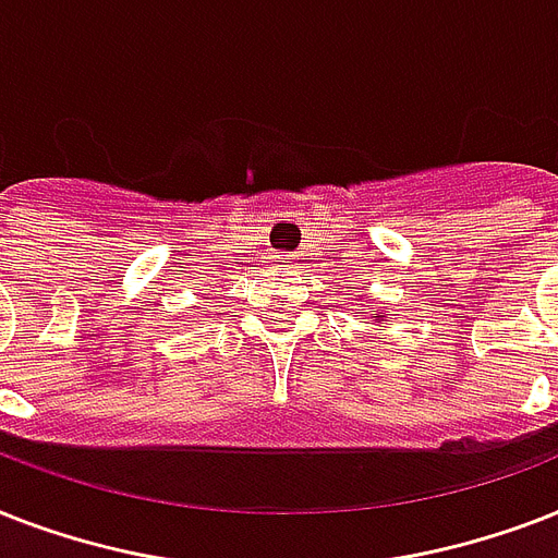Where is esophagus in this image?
Listing matches in <instances>:
<instances>
[{
  "label": "esophagus",
  "instance_id": "1",
  "mask_svg": "<svg viewBox=\"0 0 558 558\" xmlns=\"http://www.w3.org/2000/svg\"><path fill=\"white\" fill-rule=\"evenodd\" d=\"M278 257H280L278 263H287V260H289V254H278Z\"/></svg>",
  "mask_w": 558,
  "mask_h": 558
}]
</instances>
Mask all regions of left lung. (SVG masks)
Segmentation results:
<instances>
[{
	"label": "left lung",
	"mask_w": 558,
	"mask_h": 558,
	"mask_svg": "<svg viewBox=\"0 0 558 558\" xmlns=\"http://www.w3.org/2000/svg\"><path fill=\"white\" fill-rule=\"evenodd\" d=\"M371 318H373V322H376V324H379V322H385V315H381V313H376V310H371Z\"/></svg>",
	"instance_id": "obj_1"
}]
</instances>
